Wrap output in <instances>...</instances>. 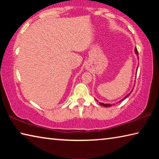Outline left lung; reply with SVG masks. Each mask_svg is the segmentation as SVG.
<instances>
[{
	"label": "left lung",
	"mask_w": 159,
	"mask_h": 159,
	"mask_svg": "<svg viewBox=\"0 0 159 159\" xmlns=\"http://www.w3.org/2000/svg\"><path fill=\"white\" fill-rule=\"evenodd\" d=\"M134 53H135L136 55H138V59L139 60V57H138V50H137V48H134ZM138 68H137V71H138ZM133 90H131V92H130V93L128 94L127 95H126L125 97H124V98H123V99H121V100H120V101L118 102H122V101L123 100V99H125L126 98H128V97L130 95V93H132V91H133ZM97 101H98V100H97ZM99 104H100V105L103 106V107H111V106H112V105H113V104H104V103H102V102H99Z\"/></svg>",
	"instance_id": "left-lung-1"
}]
</instances>
